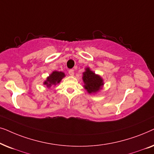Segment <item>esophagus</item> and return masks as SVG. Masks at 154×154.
Returning a JSON list of instances; mask_svg holds the SVG:
<instances>
[{"label":"esophagus","mask_w":154,"mask_h":154,"mask_svg":"<svg viewBox=\"0 0 154 154\" xmlns=\"http://www.w3.org/2000/svg\"><path fill=\"white\" fill-rule=\"evenodd\" d=\"M69 73L70 75H74V70L73 69H69Z\"/></svg>","instance_id":"1"}]
</instances>
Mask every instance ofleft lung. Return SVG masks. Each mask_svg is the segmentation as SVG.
I'll list each match as a JSON object with an SVG mask.
<instances>
[{
	"mask_svg": "<svg viewBox=\"0 0 154 154\" xmlns=\"http://www.w3.org/2000/svg\"><path fill=\"white\" fill-rule=\"evenodd\" d=\"M83 80L85 83L84 88L89 93L97 92L104 85L102 78L90 71L89 68L86 69V71L83 73Z\"/></svg>",
	"mask_w": 154,
	"mask_h": 154,
	"instance_id": "obj_1",
	"label": "left lung"
}]
</instances>
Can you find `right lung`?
Returning <instances> with one entry per match:
<instances>
[{"mask_svg": "<svg viewBox=\"0 0 154 154\" xmlns=\"http://www.w3.org/2000/svg\"><path fill=\"white\" fill-rule=\"evenodd\" d=\"M65 76L64 73L59 71H53L51 75L48 78L47 80L44 82V84L48 88H50L52 85H55L56 84L60 83L63 78Z\"/></svg>", "mask_w": 154, "mask_h": 154, "instance_id": "1", "label": "right lung"}]
</instances>
